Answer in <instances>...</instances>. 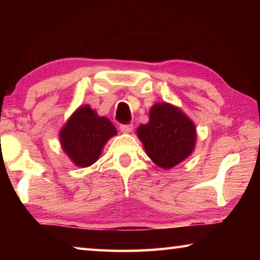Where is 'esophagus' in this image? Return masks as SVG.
<instances>
[{
  "label": "esophagus",
  "instance_id": "esophagus-1",
  "mask_svg": "<svg viewBox=\"0 0 260 260\" xmlns=\"http://www.w3.org/2000/svg\"><path fill=\"white\" fill-rule=\"evenodd\" d=\"M119 128H120L122 133H129V132L133 131V125H132V124H124V125H120Z\"/></svg>",
  "mask_w": 260,
  "mask_h": 260
}]
</instances>
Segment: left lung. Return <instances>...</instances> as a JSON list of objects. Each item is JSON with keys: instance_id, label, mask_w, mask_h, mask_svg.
Segmentation results:
<instances>
[{"instance_id": "left-lung-1", "label": "left lung", "mask_w": 260, "mask_h": 260, "mask_svg": "<svg viewBox=\"0 0 260 260\" xmlns=\"http://www.w3.org/2000/svg\"><path fill=\"white\" fill-rule=\"evenodd\" d=\"M149 118L148 124L138 128V136L151 160L162 169H171L186 159L195 147L193 122L167 103L153 105Z\"/></svg>"}]
</instances>
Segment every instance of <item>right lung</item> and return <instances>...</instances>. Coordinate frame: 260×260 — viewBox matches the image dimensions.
<instances>
[{"label":"right lung","mask_w":260,"mask_h":260,"mask_svg":"<svg viewBox=\"0 0 260 260\" xmlns=\"http://www.w3.org/2000/svg\"><path fill=\"white\" fill-rule=\"evenodd\" d=\"M117 134L108 118L99 117L89 105L79 108L60 131V143L73 162L87 167L98 160L105 142Z\"/></svg>","instance_id":"add662e5"}]
</instances>
